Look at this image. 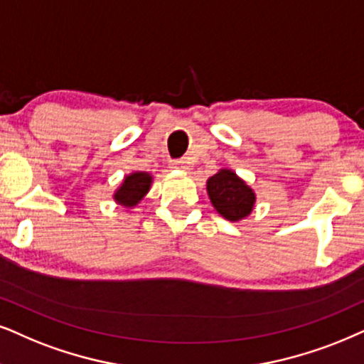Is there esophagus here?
<instances>
[{
	"instance_id": "1",
	"label": "esophagus",
	"mask_w": 364,
	"mask_h": 364,
	"mask_svg": "<svg viewBox=\"0 0 364 364\" xmlns=\"http://www.w3.org/2000/svg\"><path fill=\"white\" fill-rule=\"evenodd\" d=\"M173 168H176V169H188L190 166H188V161L176 159V161H173Z\"/></svg>"
}]
</instances>
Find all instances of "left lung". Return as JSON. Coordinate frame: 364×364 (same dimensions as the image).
Masks as SVG:
<instances>
[{
    "instance_id": "1",
    "label": "left lung",
    "mask_w": 364,
    "mask_h": 364,
    "mask_svg": "<svg viewBox=\"0 0 364 364\" xmlns=\"http://www.w3.org/2000/svg\"><path fill=\"white\" fill-rule=\"evenodd\" d=\"M206 190L215 210L230 222L245 218L254 208V191L230 169H222L211 176L206 183Z\"/></svg>"
}]
</instances>
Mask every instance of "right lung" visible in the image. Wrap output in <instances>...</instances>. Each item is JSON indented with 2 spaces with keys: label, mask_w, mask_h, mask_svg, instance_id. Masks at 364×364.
<instances>
[{
  "label": "right lung",
  "mask_w": 364,
  "mask_h": 364,
  "mask_svg": "<svg viewBox=\"0 0 364 364\" xmlns=\"http://www.w3.org/2000/svg\"><path fill=\"white\" fill-rule=\"evenodd\" d=\"M151 186V176L148 173H132L124 179L122 186L116 191V201L124 206H134L142 200Z\"/></svg>",
  "instance_id": "1"
}]
</instances>
